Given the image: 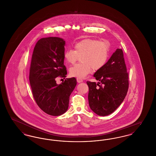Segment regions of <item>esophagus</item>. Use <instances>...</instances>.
<instances>
[{"mask_svg": "<svg viewBox=\"0 0 156 156\" xmlns=\"http://www.w3.org/2000/svg\"><path fill=\"white\" fill-rule=\"evenodd\" d=\"M76 81H77V82H78V83H81V82H83L82 79L80 78H76Z\"/></svg>", "mask_w": 156, "mask_h": 156, "instance_id": "1", "label": "esophagus"}]
</instances>
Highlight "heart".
Wrapping results in <instances>:
<instances>
[{
	"label": "heart",
	"mask_w": 156,
	"mask_h": 156,
	"mask_svg": "<svg viewBox=\"0 0 156 156\" xmlns=\"http://www.w3.org/2000/svg\"><path fill=\"white\" fill-rule=\"evenodd\" d=\"M109 55V46L106 41L85 38L76 43L74 50L65 51L64 58L66 62L73 64L80 57L81 62L70 68L69 74L80 78H85L93 69L98 71L106 63Z\"/></svg>",
	"instance_id": "1"
}]
</instances>
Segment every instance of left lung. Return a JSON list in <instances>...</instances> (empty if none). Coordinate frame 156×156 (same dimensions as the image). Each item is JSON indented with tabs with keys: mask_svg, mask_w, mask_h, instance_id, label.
Here are the masks:
<instances>
[{
	"mask_svg": "<svg viewBox=\"0 0 156 156\" xmlns=\"http://www.w3.org/2000/svg\"><path fill=\"white\" fill-rule=\"evenodd\" d=\"M94 76L99 82H87L90 108L99 116H108L122 104L129 88V74L122 50L118 48Z\"/></svg>",
	"mask_w": 156,
	"mask_h": 156,
	"instance_id": "8db88e82",
	"label": "left lung"
}]
</instances>
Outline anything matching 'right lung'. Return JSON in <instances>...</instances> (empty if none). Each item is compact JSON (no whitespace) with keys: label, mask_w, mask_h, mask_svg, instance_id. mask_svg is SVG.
Here are the masks:
<instances>
[{"label":"right lung","mask_w":156,"mask_h":156,"mask_svg":"<svg viewBox=\"0 0 156 156\" xmlns=\"http://www.w3.org/2000/svg\"><path fill=\"white\" fill-rule=\"evenodd\" d=\"M64 45L65 41L59 37L41 38L34 48L30 64L29 80L33 98L43 111L54 116L67 111L70 95L76 85L74 77L66 78L61 84L56 82L58 77H67Z\"/></svg>","instance_id":"obj_1"}]
</instances>
